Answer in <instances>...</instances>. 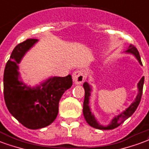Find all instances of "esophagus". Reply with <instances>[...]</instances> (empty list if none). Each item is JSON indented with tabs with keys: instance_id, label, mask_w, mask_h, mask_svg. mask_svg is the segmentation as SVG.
Segmentation results:
<instances>
[{
	"instance_id": "esophagus-1",
	"label": "esophagus",
	"mask_w": 149,
	"mask_h": 149,
	"mask_svg": "<svg viewBox=\"0 0 149 149\" xmlns=\"http://www.w3.org/2000/svg\"><path fill=\"white\" fill-rule=\"evenodd\" d=\"M72 78L76 84H81L85 80V75H84L83 71L80 70H75L73 73Z\"/></svg>"
}]
</instances>
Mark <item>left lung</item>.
Here are the masks:
<instances>
[{"mask_svg": "<svg viewBox=\"0 0 149 149\" xmlns=\"http://www.w3.org/2000/svg\"><path fill=\"white\" fill-rule=\"evenodd\" d=\"M126 52L134 54L137 60H138L140 63L142 64L141 60V57H140L139 52H138L137 48L134 46V45H130L129 46V49H128V50ZM144 81H145V77H142L141 79L140 80L138 85H137V87H138V94H137L136 99L134 100V102L132 103V104L127 109H126V111H124L123 112H122L120 115H118V116H117L116 117L113 118L111 122L110 125H108V126H103L98 123L97 120H96V118H95L94 116L90 111V109H89V96H90V92H91V88L89 86V84L87 83V82H85L83 84V87L84 89H85V99H84L83 103V115L88 124H89V126H91L92 127L99 130H112L116 128V127H118V126H120L126 119H127L130 116H131L134 114V111H136L137 108L138 107L140 101H141V96H142Z\"/></svg>", "mask_w": 149, "mask_h": 149, "instance_id": "1", "label": "left lung"}]
</instances>
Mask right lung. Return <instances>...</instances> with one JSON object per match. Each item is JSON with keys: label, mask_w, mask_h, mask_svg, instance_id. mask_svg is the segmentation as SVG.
Returning <instances> with one entry per match:
<instances>
[{"label": "right lung", "mask_w": 149, "mask_h": 149, "mask_svg": "<svg viewBox=\"0 0 149 149\" xmlns=\"http://www.w3.org/2000/svg\"><path fill=\"white\" fill-rule=\"evenodd\" d=\"M27 39L13 49L4 72V97L9 112L20 123L31 130L49 126L59 111V101L72 86L71 75L53 77L31 89L19 81L18 63L26 51L37 42Z\"/></svg>", "instance_id": "add662e5"}]
</instances>
